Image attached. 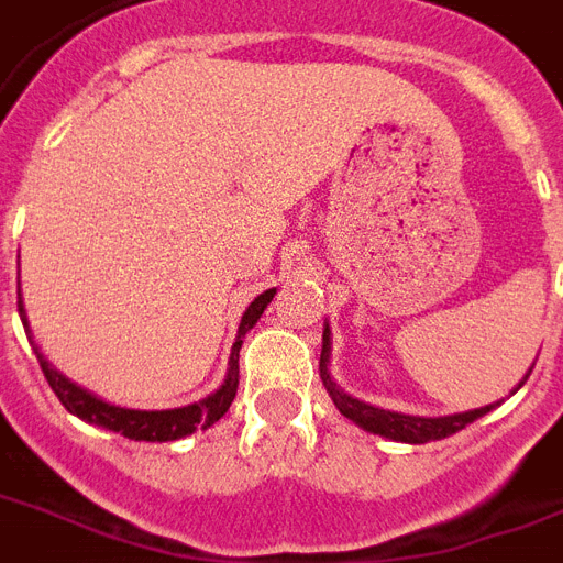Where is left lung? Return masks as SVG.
Returning a JSON list of instances; mask_svg holds the SVG:
<instances>
[{
	"mask_svg": "<svg viewBox=\"0 0 563 563\" xmlns=\"http://www.w3.org/2000/svg\"><path fill=\"white\" fill-rule=\"evenodd\" d=\"M329 352H332V343H329V323L323 329V352H320V377H323V386L329 391V398L334 400V406L340 409V415L349 420H354L357 427L366 429L372 434H384L389 441L400 443H427V441H441V438H450V434L461 432L466 423L484 418L493 406H481V409H472V412L461 415H443V418H418V415H404V412H389V409H380V406L363 404V400L352 398L346 391L340 389L338 384L329 375ZM532 372V366H530ZM530 372L523 375V380L515 386L512 391L521 389L527 384Z\"/></svg>",
	"mask_w": 563,
	"mask_h": 563,
	"instance_id": "obj_1",
	"label": "left lung"
}]
</instances>
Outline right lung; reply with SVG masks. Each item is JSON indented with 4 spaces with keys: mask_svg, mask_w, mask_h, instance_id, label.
I'll use <instances>...</instances> for the list:
<instances>
[{
    "mask_svg": "<svg viewBox=\"0 0 563 563\" xmlns=\"http://www.w3.org/2000/svg\"><path fill=\"white\" fill-rule=\"evenodd\" d=\"M277 289L263 291L260 297H254V303L245 309L243 320H240V332L234 346H231L229 357V375H225L223 386L217 391H211L209 398H202L200 404L191 406H179V409H157V412H145V409H125V406H113L108 400H99L97 395H91L88 389L77 386L74 380L56 372L48 363V357L40 352V346L33 343L31 338V325H27L25 318V306H22V297H19V318H22V325H25V334L31 340L33 352H36V361H40L42 372L48 377L51 389L59 398V404L68 409L70 415H77L85 423H93V427L111 429V432H120L131 441H151V443H163V441H177V438H186L194 429H206L211 427L214 420L223 418L229 412L231 400L238 395L240 384V346H243V338L249 329H254V323L260 320V314L266 311V306L272 303V297Z\"/></svg>",
    "mask_w": 563,
    "mask_h": 563,
    "instance_id": "add662e5",
    "label": "right lung"
}]
</instances>
